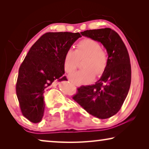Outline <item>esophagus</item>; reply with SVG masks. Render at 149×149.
<instances>
[{"instance_id": "34e87169", "label": "esophagus", "mask_w": 149, "mask_h": 149, "mask_svg": "<svg viewBox=\"0 0 149 149\" xmlns=\"http://www.w3.org/2000/svg\"><path fill=\"white\" fill-rule=\"evenodd\" d=\"M75 85H76V86H77V87H79L80 86V85H78V84H75Z\"/></svg>"}]
</instances>
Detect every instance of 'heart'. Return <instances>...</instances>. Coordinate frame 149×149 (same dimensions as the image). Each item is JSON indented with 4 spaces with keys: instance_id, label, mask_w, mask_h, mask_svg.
<instances>
[{
    "instance_id": "b5f03b06",
    "label": "heart",
    "mask_w": 149,
    "mask_h": 149,
    "mask_svg": "<svg viewBox=\"0 0 149 149\" xmlns=\"http://www.w3.org/2000/svg\"><path fill=\"white\" fill-rule=\"evenodd\" d=\"M100 45L93 39H86L77 45L76 50H67L64 58V68L68 74L74 72L79 66V60H84L85 68L70 75V79L76 84H88L95 76L101 75L107 67L108 57L104 50L100 49Z\"/></svg>"
}]
</instances>
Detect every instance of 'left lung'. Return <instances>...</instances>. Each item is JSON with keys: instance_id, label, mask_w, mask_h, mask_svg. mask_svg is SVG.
I'll return each instance as SVG.
<instances>
[{"instance_id": "8db88e82", "label": "left lung", "mask_w": 149, "mask_h": 149, "mask_svg": "<svg viewBox=\"0 0 149 149\" xmlns=\"http://www.w3.org/2000/svg\"><path fill=\"white\" fill-rule=\"evenodd\" d=\"M81 35L104 46L108 62L100 79L94 85L78 88L73 99L93 116L107 119L117 114L129 92L132 79L129 54L120 35L110 28L87 30Z\"/></svg>"}]
</instances>
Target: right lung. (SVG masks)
<instances>
[{"instance_id": "add662e5", "label": "right lung", "mask_w": 149, "mask_h": 149, "mask_svg": "<svg viewBox=\"0 0 149 149\" xmlns=\"http://www.w3.org/2000/svg\"><path fill=\"white\" fill-rule=\"evenodd\" d=\"M81 37L79 33L49 32L29 49L19 69L16 95L22 114L39 123L44 114V94L54 81L64 80L67 50Z\"/></svg>"}]
</instances>
